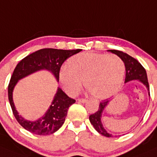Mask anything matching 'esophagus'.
I'll return each instance as SVG.
<instances>
[{
    "label": "esophagus",
    "mask_w": 157,
    "mask_h": 157,
    "mask_svg": "<svg viewBox=\"0 0 157 157\" xmlns=\"http://www.w3.org/2000/svg\"><path fill=\"white\" fill-rule=\"evenodd\" d=\"M78 102H81V103H86L88 100L86 99V98H79V99H78Z\"/></svg>",
    "instance_id": "1"
}]
</instances>
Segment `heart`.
Segmentation results:
<instances>
[{"mask_svg": "<svg viewBox=\"0 0 157 157\" xmlns=\"http://www.w3.org/2000/svg\"><path fill=\"white\" fill-rule=\"evenodd\" d=\"M68 67L59 71L65 92L75 95L85 86L95 98L106 99L120 89L125 74L124 62L116 55L95 52L78 54L69 59Z\"/></svg>", "mask_w": 157, "mask_h": 157, "instance_id": "heart-1", "label": "heart"}]
</instances>
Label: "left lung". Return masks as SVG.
Wrapping results in <instances>:
<instances>
[{
	"mask_svg": "<svg viewBox=\"0 0 157 157\" xmlns=\"http://www.w3.org/2000/svg\"><path fill=\"white\" fill-rule=\"evenodd\" d=\"M109 52L115 54L117 56H119L125 64V68H126V78H125V83H127L129 82L136 80L144 85L145 87L148 90L149 95H150V86H149L148 79H147V71L145 68L142 66L141 64L135 59L134 58L131 57L128 54L124 53L118 50H108ZM109 101V100H104L100 102L99 107L96 113L89 116V121L92 123V126L95 129V130L98 133L102 134V136L106 137H113V134L109 132L106 129L104 128L102 122V113L105 110V107L108 105Z\"/></svg>",
	"mask_w": 157,
	"mask_h": 157,
	"instance_id": "left-lung-1",
	"label": "left lung"
}]
</instances>
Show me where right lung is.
<instances>
[{"instance_id":"1","label":"right lung","mask_w":157,"mask_h":157,"mask_svg":"<svg viewBox=\"0 0 157 157\" xmlns=\"http://www.w3.org/2000/svg\"><path fill=\"white\" fill-rule=\"evenodd\" d=\"M81 51L82 49H40L26 56L15 67L8 85V99L14 117L26 130L40 136L50 135L55 132L63 125L68 108L75 102V100L69 98L61 88L58 87L52 104L44 116L35 121L28 120L18 114L13 100V91L17 82L41 70L50 71L59 82V74L63 62Z\"/></svg>"}]
</instances>
